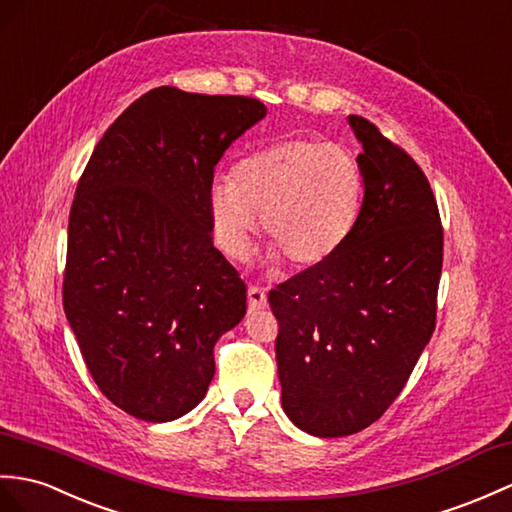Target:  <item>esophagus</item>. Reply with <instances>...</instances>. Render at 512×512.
<instances>
[{
  "mask_svg": "<svg viewBox=\"0 0 512 512\" xmlns=\"http://www.w3.org/2000/svg\"><path fill=\"white\" fill-rule=\"evenodd\" d=\"M266 292L259 285H248V310H264L266 307Z\"/></svg>",
  "mask_w": 512,
  "mask_h": 512,
  "instance_id": "obj_1",
  "label": "esophagus"
}]
</instances>
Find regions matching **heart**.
<instances>
[{"label":"heart","mask_w":512,"mask_h":512,"mask_svg":"<svg viewBox=\"0 0 512 512\" xmlns=\"http://www.w3.org/2000/svg\"><path fill=\"white\" fill-rule=\"evenodd\" d=\"M364 198V172L353 152L320 137H290L248 154L235 178L209 185V218L216 242L233 259L244 257L257 231L270 242V259L314 268L349 240Z\"/></svg>","instance_id":"heart-1"}]
</instances>
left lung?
<instances>
[{
	"mask_svg": "<svg viewBox=\"0 0 512 512\" xmlns=\"http://www.w3.org/2000/svg\"><path fill=\"white\" fill-rule=\"evenodd\" d=\"M362 144L364 198L329 261L270 290L279 323L281 406L303 432H362L390 408L436 327L443 227L423 170L375 124L349 115Z\"/></svg>",
	"mask_w": 512,
	"mask_h": 512,
	"instance_id": "obj_1",
	"label": "left lung"
}]
</instances>
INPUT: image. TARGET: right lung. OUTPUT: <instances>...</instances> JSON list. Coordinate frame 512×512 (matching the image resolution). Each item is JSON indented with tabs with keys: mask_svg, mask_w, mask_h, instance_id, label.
Segmentation results:
<instances>
[{
	"mask_svg": "<svg viewBox=\"0 0 512 512\" xmlns=\"http://www.w3.org/2000/svg\"><path fill=\"white\" fill-rule=\"evenodd\" d=\"M264 117L255 98L157 87L109 126L80 176L63 307L93 382L130 417L194 410L213 347L246 314L207 194L224 150Z\"/></svg>",
	"mask_w": 512,
	"mask_h": 512,
	"instance_id": "add662e5",
	"label": "right lung"
}]
</instances>
